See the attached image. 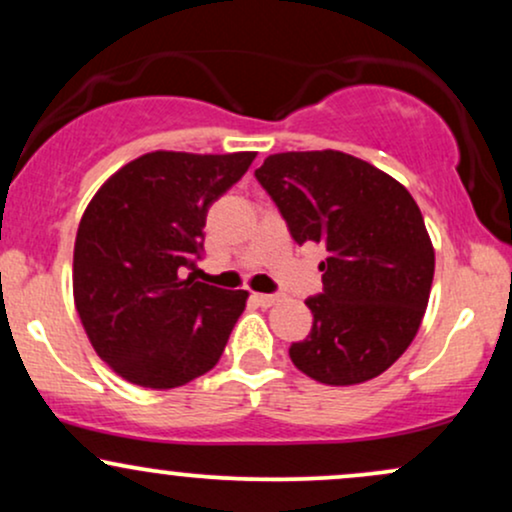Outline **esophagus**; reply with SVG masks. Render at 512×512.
<instances>
[{
  "mask_svg": "<svg viewBox=\"0 0 512 512\" xmlns=\"http://www.w3.org/2000/svg\"><path fill=\"white\" fill-rule=\"evenodd\" d=\"M255 298L257 303L260 305H264V308H269V305H274V303H279V296H274V293H255Z\"/></svg>",
  "mask_w": 512,
  "mask_h": 512,
  "instance_id": "esophagus-1",
  "label": "esophagus"
}]
</instances>
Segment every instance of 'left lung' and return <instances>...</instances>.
Listing matches in <instances>:
<instances>
[{
	"instance_id": "left-lung-1",
	"label": "left lung",
	"mask_w": 512,
	"mask_h": 512,
	"mask_svg": "<svg viewBox=\"0 0 512 512\" xmlns=\"http://www.w3.org/2000/svg\"><path fill=\"white\" fill-rule=\"evenodd\" d=\"M255 178L298 245L322 243V293L305 305L313 330L291 344L293 366L325 385L385 373L424 320L436 252L407 187L342 151H286Z\"/></svg>"
}]
</instances>
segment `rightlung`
<instances>
[{"instance_id": "right-lung-1", "label": "right lung", "mask_w": 512, "mask_h": 512, "mask_svg": "<svg viewBox=\"0 0 512 512\" xmlns=\"http://www.w3.org/2000/svg\"><path fill=\"white\" fill-rule=\"evenodd\" d=\"M255 161L154 151L91 199L74 243V303L96 354L120 378L170 390L219 363L248 291L185 276L204 248L211 204Z\"/></svg>"}]
</instances>
